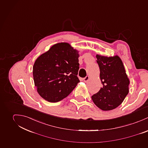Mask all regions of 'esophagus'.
Wrapping results in <instances>:
<instances>
[{"label":"esophagus","instance_id":"obj_1","mask_svg":"<svg viewBox=\"0 0 148 148\" xmlns=\"http://www.w3.org/2000/svg\"><path fill=\"white\" fill-rule=\"evenodd\" d=\"M89 79H90V77H89L88 76H86L85 78H83V81L85 82V83H86V82H87L88 81Z\"/></svg>","mask_w":148,"mask_h":148}]
</instances>
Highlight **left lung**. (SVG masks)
Wrapping results in <instances>:
<instances>
[{
	"instance_id": "8db88e82",
	"label": "left lung",
	"mask_w": 148,
	"mask_h": 148,
	"mask_svg": "<svg viewBox=\"0 0 148 148\" xmlns=\"http://www.w3.org/2000/svg\"><path fill=\"white\" fill-rule=\"evenodd\" d=\"M96 57L103 87L91 98L101 110H112L120 106L128 95L130 79L117 55L107 57L97 54Z\"/></svg>"
}]
</instances>
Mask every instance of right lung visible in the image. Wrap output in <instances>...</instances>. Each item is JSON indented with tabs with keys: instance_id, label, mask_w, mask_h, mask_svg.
<instances>
[{
	"instance_id": "1",
	"label": "right lung",
	"mask_w": 148,
	"mask_h": 148,
	"mask_svg": "<svg viewBox=\"0 0 148 148\" xmlns=\"http://www.w3.org/2000/svg\"><path fill=\"white\" fill-rule=\"evenodd\" d=\"M79 51L67 42L53 45L40 55L33 66L34 85L39 95L49 102L65 98L80 82Z\"/></svg>"
}]
</instances>
